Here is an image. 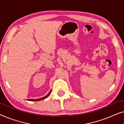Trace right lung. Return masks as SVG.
<instances>
[{
    "label": "right lung",
    "mask_w": 124,
    "mask_h": 124,
    "mask_svg": "<svg viewBox=\"0 0 124 124\" xmlns=\"http://www.w3.org/2000/svg\"><path fill=\"white\" fill-rule=\"evenodd\" d=\"M51 91H50V92H49L48 94H47L46 96H45V97H43V98H39V99H29L28 101H42V100L45 99H46V98H47V97H48V96L50 95V94H51Z\"/></svg>",
    "instance_id": "obj_1"
}]
</instances>
